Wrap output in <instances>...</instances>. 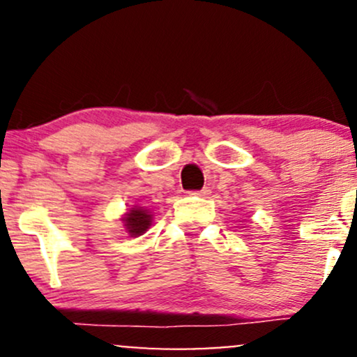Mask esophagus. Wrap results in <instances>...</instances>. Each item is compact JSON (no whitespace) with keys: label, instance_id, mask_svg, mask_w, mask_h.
<instances>
[{"label":"esophagus","instance_id":"1","mask_svg":"<svg viewBox=\"0 0 357 357\" xmlns=\"http://www.w3.org/2000/svg\"><path fill=\"white\" fill-rule=\"evenodd\" d=\"M193 195H198V197H208L210 190L208 188H204V190H200V191H195Z\"/></svg>","mask_w":357,"mask_h":357}]
</instances>
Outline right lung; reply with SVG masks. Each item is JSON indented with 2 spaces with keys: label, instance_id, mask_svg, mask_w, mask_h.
Masks as SVG:
<instances>
[{
  "label": "right lung",
  "instance_id": "add662e5",
  "mask_svg": "<svg viewBox=\"0 0 357 357\" xmlns=\"http://www.w3.org/2000/svg\"><path fill=\"white\" fill-rule=\"evenodd\" d=\"M152 220L153 213L150 212L149 208L138 207V205L128 208L121 215L123 227H125V231L128 232L131 238H137V236L144 234V232L152 226Z\"/></svg>",
  "mask_w": 357,
  "mask_h": 357
}]
</instances>
